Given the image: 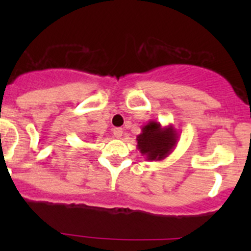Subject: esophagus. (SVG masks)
<instances>
[{
    "label": "esophagus",
    "instance_id": "obj_1",
    "mask_svg": "<svg viewBox=\"0 0 251 251\" xmlns=\"http://www.w3.org/2000/svg\"><path fill=\"white\" fill-rule=\"evenodd\" d=\"M113 133L116 138H121V136H123V128H119V127L114 128Z\"/></svg>",
    "mask_w": 251,
    "mask_h": 251
}]
</instances>
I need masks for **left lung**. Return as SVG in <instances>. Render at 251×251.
I'll list each match as a JSON object with an SVG mask.
<instances>
[{
	"label": "left lung",
	"mask_w": 251,
	"mask_h": 251,
	"mask_svg": "<svg viewBox=\"0 0 251 251\" xmlns=\"http://www.w3.org/2000/svg\"><path fill=\"white\" fill-rule=\"evenodd\" d=\"M178 133L173 125L161 126L156 120H149L137 136V149L148 161H161L173 153Z\"/></svg>",
	"instance_id": "obj_1"
}]
</instances>
